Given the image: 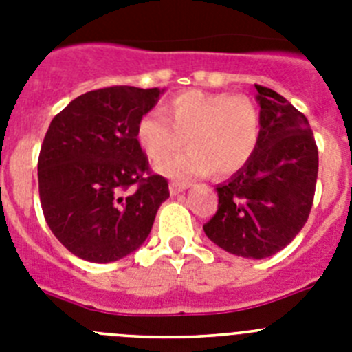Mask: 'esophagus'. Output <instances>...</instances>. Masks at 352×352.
I'll use <instances>...</instances> for the list:
<instances>
[{
  "mask_svg": "<svg viewBox=\"0 0 352 352\" xmlns=\"http://www.w3.org/2000/svg\"><path fill=\"white\" fill-rule=\"evenodd\" d=\"M186 188H188V183H179V182H170V185H169V190H170V194H173V195H176V194H179V192H183V190H186Z\"/></svg>",
  "mask_w": 352,
  "mask_h": 352,
  "instance_id": "34e87169",
  "label": "esophagus"
}]
</instances>
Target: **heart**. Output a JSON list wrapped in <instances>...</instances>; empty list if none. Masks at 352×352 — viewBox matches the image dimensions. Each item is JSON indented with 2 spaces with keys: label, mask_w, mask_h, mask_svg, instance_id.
I'll return each mask as SVG.
<instances>
[{
  "label": "heart",
  "mask_w": 352,
  "mask_h": 352,
  "mask_svg": "<svg viewBox=\"0 0 352 352\" xmlns=\"http://www.w3.org/2000/svg\"><path fill=\"white\" fill-rule=\"evenodd\" d=\"M261 118L254 102L231 93L188 89L174 96L162 111H148L138 123V141L151 160L160 162L190 144L185 153L169 158L160 170L188 179L217 170L222 176L239 170L259 142Z\"/></svg>",
  "instance_id": "b5f03b06"
}]
</instances>
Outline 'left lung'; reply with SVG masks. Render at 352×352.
I'll return each mask as SVG.
<instances>
[{
	"label": "left lung",
	"mask_w": 352,
	"mask_h": 352,
	"mask_svg": "<svg viewBox=\"0 0 352 352\" xmlns=\"http://www.w3.org/2000/svg\"><path fill=\"white\" fill-rule=\"evenodd\" d=\"M261 132L250 160L217 186L219 210L204 232L229 254L270 257L303 229L316 194L319 153L309 120L284 96L256 84Z\"/></svg>",
	"instance_id": "obj_1"
}]
</instances>
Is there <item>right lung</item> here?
I'll return each mask as SVG.
<instances>
[{"instance_id": "1", "label": "right lung", "mask_w": 352, "mask_h": 352, "mask_svg": "<svg viewBox=\"0 0 352 352\" xmlns=\"http://www.w3.org/2000/svg\"><path fill=\"white\" fill-rule=\"evenodd\" d=\"M158 88L109 86L52 118L38 157V194L52 234L74 256L111 263L148 238L167 179L149 169L138 123Z\"/></svg>"}]
</instances>
